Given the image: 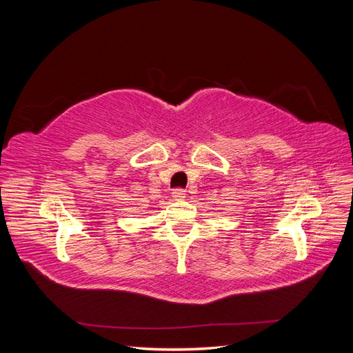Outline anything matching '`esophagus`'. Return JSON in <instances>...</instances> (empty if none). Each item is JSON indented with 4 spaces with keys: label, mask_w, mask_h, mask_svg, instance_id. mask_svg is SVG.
Wrapping results in <instances>:
<instances>
[{
    "label": "esophagus",
    "mask_w": 353,
    "mask_h": 353,
    "mask_svg": "<svg viewBox=\"0 0 353 353\" xmlns=\"http://www.w3.org/2000/svg\"><path fill=\"white\" fill-rule=\"evenodd\" d=\"M172 197H174L175 200H183V199L185 197V190H183V188H176V190H174Z\"/></svg>",
    "instance_id": "obj_1"
}]
</instances>
